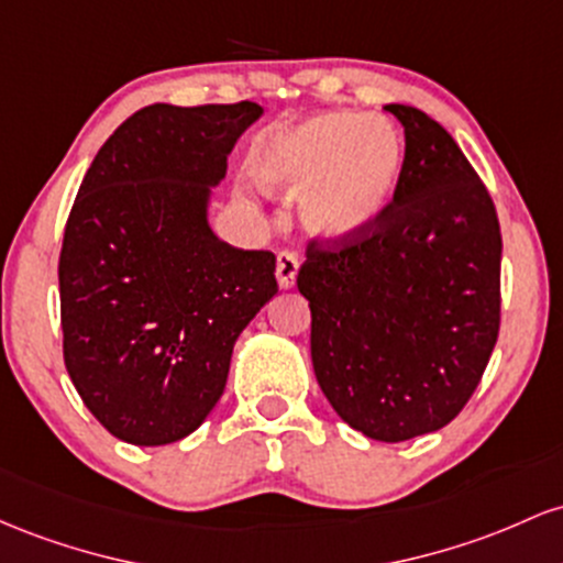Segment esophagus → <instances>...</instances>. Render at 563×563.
I'll return each instance as SVG.
<instances>
[{"label": "esophagus", "instance_id": "obj_1", "mask_svg": "<svg viewBox=\"0 0 563 563\" xmlns=\"http://www.w3.org/2000/svg\"><path fill=\"white\" fill-rule=\"evenodd\" d=\"M298 257H295V252H279L276 255V279H279V287L282 289H292L295 287V279H298Z\"/></svg>", "mask_w": 563, "mask_h": 563}]
</instances>
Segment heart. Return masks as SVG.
Segmentation results:
<instances>
[{"mask_svg":"<svg viewBox=\"0 0 563 563\" xmlns=\"http://www.w3.org/2000/svg\"><path fill=\"white\" fill-rule=\"evenodd\" d=\"M252 178L276 197H302V223L340 242L377 223L401 180L399 132L385 119L330 111L263 137Z\"/></svg>","mask_w":563,"mask_h":563,"instance_id":"1","label":"heart"}]
</instances>
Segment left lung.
Instances as JSON below:
<instances>
[{
    "label": "left lung",
    "instance_id": "1",
    "mask_svg": "<svg viewBox=\"0 0 563 563\" xmlns=\"http://www.w3.org/2000/svg\"><path fill=\"white\" fill-rule=\"evenodd\" d=\"M385 111L407 143L394 205L356 236L311 244L298 289L327 401L353 431L396 444L452 422L482 380L500 330L503 239L450 132L412 106Z\"/></svg>",
    "mask_w": 563,
    "mask_h": 563
}]
</instances>
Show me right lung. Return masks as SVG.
I'll return each instance as SVG.
<instances>
[{
	"label": "right lung",
	"mask_w": 563,
	"mask_h": 563,
	"mask_svg": "<svg viewBox=\"0 0 563 563\" xmlns=\"http://www.w3.org/2000/svg\"><path fill=\"white\" fill-rule=\"evenodd\" d=\"M261 117L250 100L145 106L81 180L58 265L63 358L95 420L128 444L197 431L239 334L279 292L274 252L231 247L207 218L233 145Z\"/></svg>",
	"instance_id": "obj_1"
}]
</instances>
